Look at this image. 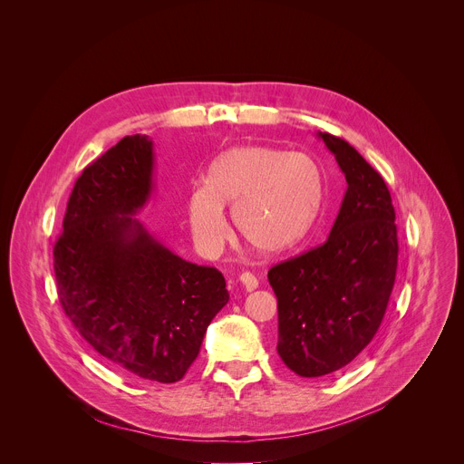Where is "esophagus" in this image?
<instances>
[{"label":"esophagus","instance_id":"1","mask_svg":"<svg viewBox=\"0 0 464 464\" xmlns=\"http://www.w3.org/2000/svg\"><path fill=\"white\" fill-rule=\"evenodd\" d=\"M238 281L242 283V286H244L247 292H253V290L258 286V281H256V277H255L251 272H244V274H240Z\"/></svg>","mask_w":464,"mask_h":464}]
</instances>
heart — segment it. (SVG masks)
Here are the masks:
<instances>
[{
    "label": "heart",
    "instance_id": "obj_1",
    "mask_svg": "<svg viewBox=\"0 0 464 464\" xmlns=\"http://www.w3.org/2000/svg\"><path fill=\"white\" fill-rule=\"evenodd\" d=\"M323 178L314 160L272 147H237L209 167L206 185L187 204L192 240L217 253L227 238L224 208H231L237 233L258 253L276 255L299 244L314 226Z\"/></svg>",
    "mask_w": 464,
    "mask_h": 464
}]
</instances>
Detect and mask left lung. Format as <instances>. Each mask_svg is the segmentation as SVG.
<instances>
[{"label": "left lung", "instance_id": "left-lung-1", "mask_svg": "<svg viewBox=\"0 0 464 464\" xmlns=\"http://www.w3.org/2000/svg\"><path fill=\"white\" fill-rule=\"evenodd\" d=\"M347 179V192L324 244L276 264L285 365L304 378L349 365L374 338L399 264L394 208L383 178L345 140L319 131Z\"/></svg>", "mask_w": 464, "mask_h": 464}]
</instances>
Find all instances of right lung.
Listing matches in <instances>:
<instances>
[{
    "mask_svg": "<svg viewBox=\"0 0 464 464\" xmlns=\"http://www.w3.org/2000/svg\"><path fill=\"white\" fill-rule=\"evenodd\" d=\"M152 170V141L140 134L82 170L53 247L54 277L65 315L111 367L174 383L229 294L217 268L183 260L134 217Z\"/></svg>",
    "mask_w": 464,
    "mask_h": 464,
    "instance_id": "1",
    "label": "right lung"
}]
</instances>
